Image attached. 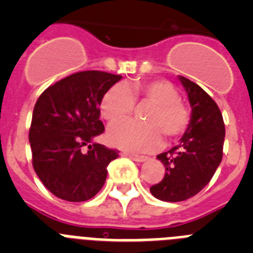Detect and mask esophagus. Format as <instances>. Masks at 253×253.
Wrapping results in <instances>:
<instances>
[{"label":"esophagus","instance_id":"34e87169","mask_svg":"<svg viewBox=\"0 0 253 253\" xmlns=\"http://www.w3.org/2000/svg\"><path fill=\"white\" fill-rule=\"evenodd\" d=\"M123 156H126V157L131 158L135 162H144V161L148 160V157L146 156H139V154H134V153H123Z\"/></svg>","mask_w":253,"mask_h":253}]
</instances>
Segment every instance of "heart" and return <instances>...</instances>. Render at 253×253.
<instances>
[{"label": "heart", "instance_id": "obj_1", "mask_svg": "<svg viewBox=\"0 0 253 253\" xmlns=\"http://www.w3.org/2000/svg\"><path fill=\"white\" fill-rule=\"evenodd\" d=\"M135 99L152 105L145 116L146 123L125 121L113 124L106 135L111 146L130 152H152L162 144V134L175 140L186 131L189 110L180 100L176 87L165 80L113 86L100 102L102 118L113 123L127 117L133 111Z\"/></svg>", "mask_w": 253, "mask_h": 253}]
</instances>
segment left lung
Masks as SVG:
<instances>
[{
	"instance_id": "8db88e82",
	"label": "left lung",
	"mask_w": 253,
	"mask_h": 253,
	"mask_svg": "<svg viewBox=\"0 0 253 253\" xmlns=\"http://www.w3.org/2000/svg\"><path fill=\"white\" fill-rule=\"evenodd\" d=\"M191 106V119L180 144L158 154L165 177L151 187L154 198L182 202L202 191L222 162L225 128L218 105L202 87L178 76Z\"/></svg>"
}]
</instances>
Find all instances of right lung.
Returning a JSON list of instances; mask_svg holds the SVG:
<instances>
[{
    "instance_id": "right-lung-1",
    "label": "right lung",
    "mask_w": 253,
    "mask_h": 253,
    "mask_svg": "<svg viewBox=\"0 0 253 253\" xmlns=\"http://www.w3.org/2000/svg\"><path fill=\"white\" fill-rule=\"evenodd\" d=\"M120 80L119 75L84 71L39 96L29 130L33 167L57 198L86 202L104 186L107 166L119 157V151L93 143V138L105 130L100 120L102 96Z\"/></svg>"
}]
</instances>
